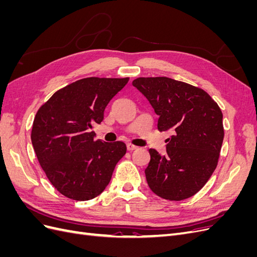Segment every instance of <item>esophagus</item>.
Masks as SVG:
<instances>
[{"label": "esophagus", "mask_w": 257, "mask_h": 257, "mask_svg": "<svg viewBox=\"0 0 257 257\" xmlns=\"http://www.w3.org/2000/svg\"><path fill=\"white\" fill-rule=\"evenodd\" d=\"M126 148H127V150L128 151H134V150H136L138 147H136L135 145H132V144H127L126 145Z\"/></svg>", "instance_id": "esophagus-1"}]
</instances>
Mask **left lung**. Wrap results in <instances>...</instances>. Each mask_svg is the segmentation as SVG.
<instances>
[{
    "mask_svg": "<svg viewBox=\"0 0 257 257\" xmlns=\"http://www.w3.org/2000/svg\"><path fill=\"white\" fill-rule=\"evenodd\" d=\"M160 118V132L173 130L166 157L150 149L145 174L150 189L168 200H183L201 190L219 162L224 139L223 113L203 89L168 77L133 81Z\"/></svg>",
    "mask_w": 257,
    "mask_h": 257,
    "instance_id": "left-lung-1",
    "label": "left lung"
}]
</instances>
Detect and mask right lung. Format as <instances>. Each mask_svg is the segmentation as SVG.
Segmentation results:
<instances>
[{
	"mask_svg": "<svg viewBox=\"0 0 257 257\" xmlns=\"http://www.w3.org/2000/svg\"><path fill=\"white\" fill-rule=\"evenodd\" d=\"M128 80H77L38 109L31 132L34 151L51 184L65 197L84 201L99 195L125 155V144L95 141L91 130L104 120L106 106Z\"/></svg>",
	"mask_w": 257,
	"mask_h": 257,
	"instance_id": "right-lung-1",
	"label": "right lung"
}]
</instances>
